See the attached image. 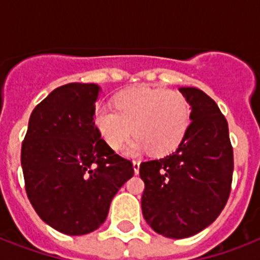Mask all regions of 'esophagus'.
<instances>
[{
  "mask_svg": "<svg viewBox=\"0 0 260 260\" xmlns=\"http://www.w3.org/2000/svg\"><path fill=\"white\" fill-rule=\"evenodd\" d=\"M132 165H134L135 174H138L139 173V169H140V162H139V160H134V162H132Z\"/></svg>",
  "mask_w": 260,
  "mask_h": 260,
  "instance_id": "obj_1",
  "label": "esophagus"
}]
</instances>
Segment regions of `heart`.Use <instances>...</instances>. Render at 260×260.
<instances>
[{
	"instance_id": "1",
	"label": "heart",
	"mask_w": 260,
	"mask_h": 260,
	"mask_svg": "<svg viewBox=\"0 0 260 260\" xmlns=\"http://www.w3.org/2000/svg\"><path fill=\"white\" fill-rule=\"evenodd\" d=\"M116 110L98 106L94 125L113 150H118L132 135L136 138L126 147V154L138 155L146 150L165 155L177 148L189 126L190 109L177 91L150 87H134L114 98Z\"/></svg>"
}]
</instances>
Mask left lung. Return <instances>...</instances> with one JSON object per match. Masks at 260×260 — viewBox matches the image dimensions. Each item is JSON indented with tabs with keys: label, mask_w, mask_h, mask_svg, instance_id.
Wrapping results in <instances>:
<instances>
[{
	"label": "left lung",
	"mask_w": 260,
	"mask_h": 260,
	"mask_svg": "<svg viewBox=\"0 0 260 260\" xmlns=\"http://www.w3.org/2000/svg\"><path fill=\"white\" fill-rule=\"evenodd\" d=\"M191 106L185 138L165 158L140 165L142 210L147 224L171 239L193 236L209 226L231 193L234 150L224 114L196 87H179Z\"/></svg>",
	"instance_id": "1"
}]
</instances>
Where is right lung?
<instances>
[{
  "label": "right lung",
  "instance_id": "obj_1",
  "mask_svg": "<svg viewBox=\"0 0 260 260\" xmlns=\"http://www.w3.org/2000/svg\"><path fill=\"white\" fill-rule=\"evenodd\" d=\"M100 86L67 83L30 113L21 146L26 196L39 217L64 235L102 225L134 165L114 152L94 125Z\"/></svg>",
  "mask_w": 260,
  "mask_h": 260
}]
</instances>
